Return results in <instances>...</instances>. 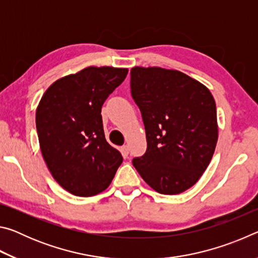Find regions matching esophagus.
<instances>
[{"label": "esophagus", "mask_w": 258, "mask_h": 258, "mask_svg": "<svg viewBox=\"0 0 258 258\" xmlns=\"http://www.w3.org/2000/svg\"><path fill=\"white\" fill-rule=\"evenodd\" d=\"M120 151H121V155H123L124 157H127L128 156V152H130V149H128V146H123L120 148Z\"/></svg>", "instance_id": "esophagus-1"}]
</instances>
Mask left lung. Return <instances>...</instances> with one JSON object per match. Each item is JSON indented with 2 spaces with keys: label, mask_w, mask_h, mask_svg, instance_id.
<instances>
[{
  "label": "left lung",
  "mask_w": 258,
  "mask_h": 258,
  "mask_svg": "<svg viewBox=\"0 0 258 258\" xmlns=\"http://www.w3.org/2000/svg\"><path fill=\"white\" fill-rule=\"evenodd\" d=\"M131 93L141 111L147 151L133 159L141 177L163 195L195 185L218 138L216 104L206 86L178 71L131 69Z\"/></svg>",
  "instance_id": "obj_1"
}]
</instances>
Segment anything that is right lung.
Instances as JSON below:
<instances>
[{"mask_svg": "<svg viewBox=\"0 0 258 258\" xmlns=\"http://www.w3.org/2000/svg\"><path fill=\"white\" fill-rule=\"evenodd\" d=\"M127 73L87 67L55 81L38 103L42 156L54 180L72 195L91 197L106 190L123 163L104 138L101 108Z\"/></svg>", "mask_w": 258, "mask_h": 258, "instance_id": "right-lung-1", "label": "right lung"}]
</instances>
